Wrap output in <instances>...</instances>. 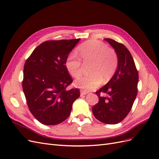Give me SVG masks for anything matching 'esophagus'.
Returning <instances> with one entry per match:
<instances>
[{
    "mask_svg": "<svg viewBox=\"0 0 159 159\" xmlns=\"http://www.w3.org/2000/svg\"><path fill=\"white\" fill-rule=\"evenodd\" d=\"M88 93V91H84V90H81V91H80V93H81V95H86V94H87Z\"/></svg>",
    "mask_w": 159,
    "mask_h": 159,
    "instance_id": "1",
    "label": "esophagus"
}]
</instances>
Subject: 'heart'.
<instances>
[{"instance_id":"heart-1","label":"heart","mask_w":159,"mask_h":159,"mask_svg":"<svg viewBox=\"0 0 159 159\" xmlns=\"http://www.w3.org/2000/svg\"><path fill=\"white\" fill-rule=\"evenodd\" d=\"M78 51L85 66H89L88 76L76 80L77 87L89 91L98 88L103 82L108 81L113 76L118 66V57L115 51L107 44L98 40H89L81 44ZM66 68L74 78H78L82 74L83 64L74 54L67 57Z\"/></svg>"}]
</instances>
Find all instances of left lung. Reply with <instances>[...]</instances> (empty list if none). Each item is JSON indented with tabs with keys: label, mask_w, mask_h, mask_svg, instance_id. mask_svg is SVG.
Masks as SVG:
<instances>
[{
	"label": "left lung",
	"mask_w": 159,
	"mask_h": 159,
	"mask_svg": "<svg viewBox=\"0 0 159 159\" xmlns=\"http://www.w3.org/2000/svg\"><path fill=\"white\" fill-rule=\"evenodd\" d=\"M115 49L118 66L109 82L96 91L98 103L92 107L95 117L106 124L119 123L131 111L137 94L138 71L131 53L121 43L110 38L105 39ZM101 93L107 94L102 96Z\"/></svg>",
	"instance_id": "8db88e82"
}]
</instances>
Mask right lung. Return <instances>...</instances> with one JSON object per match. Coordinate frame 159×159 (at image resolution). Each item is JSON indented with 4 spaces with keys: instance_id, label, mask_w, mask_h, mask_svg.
Returning <instances> with one entry per match:
<instances>
[{
    "instance_id": "obj_1",
    "label": "right lung",
    "mask_w": 159,
    "mask_h": 159,
    "mask_svg": "<svg viewBox=\"0 0 159 159\" xmlns=\"http://www.w3.org/2000/svg\"><path fill=\"white\" fill-rule=\"evenodd\" d=\"M78 39L48 40L32 52L24 66L22 89L28 107L38 121L59 124L69 117L80 89H67L73 80L66 68L70 52Z\"/></svg>"
}]
</instances>
